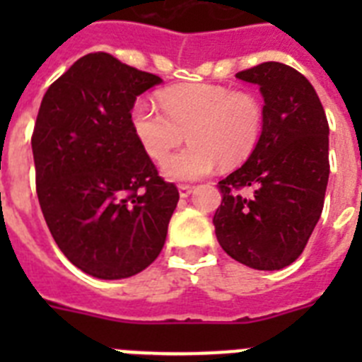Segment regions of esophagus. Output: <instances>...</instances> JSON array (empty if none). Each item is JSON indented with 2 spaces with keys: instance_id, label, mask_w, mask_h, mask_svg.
Masks as SVG:
<instances>
[{
  "instance_id": "34e87169",
  "label": "esophagus",
  "mask_w": 362,
  "mask_h": 362,
  "mask_svg": "<svg viewBox=\"0 0 362 362\" xmlns=\"http://www.w3.org/2000/svg\"><path fill=\"white\" fill-rule=\"evenodd\" d=\"M190 194H192L190 185H179V197H181V199H187Z\"/></svg>"
}]
</instances>
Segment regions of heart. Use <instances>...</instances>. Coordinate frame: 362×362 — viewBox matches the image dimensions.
<instances>
[{
    "instance_id": "b5f03b06",
    "label": "heart",
    "mask_w": 362,
    "mask_h": 362,
    "mask_svg": "<svg viewBox=\"0 0 362 362\" xmlns=\"http://www.w3.org/2000/svg\"><path fill=\"white\" fill-rule=\"evenodd\" d=\"M159 103L163 112L148 99H137L130 123L139 145L156 163L187 134L191 145L163 163V175L175 183L197 181L212 174L219 163L239 165L263 136L264 108L254 92L190 83L163 90Z\"/></svg>"
}]
</instances>
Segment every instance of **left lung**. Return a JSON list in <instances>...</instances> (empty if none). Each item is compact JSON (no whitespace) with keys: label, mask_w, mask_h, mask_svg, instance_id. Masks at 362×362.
<instances>
[{"label":"left lung","mask_w":362,"mask_h":362,"mask_svg":"<svg viewBox=\"0 0 362 362\" xmlns=\"http://www.w3.org/2000/svg\"><path fill=\"white\" fill-rule=\"evenodd\" d=\"M235 78L259 86L264 127L245 165L219 181L216 235L239 263L281 270L305 250L321 217L330 129L315 88L292 66L267 62ZM241 187H252L251 196L243 198Z\"/></svg>","instance_id":"left-lung-1"}]
</instances>
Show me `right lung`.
Returning <instances> with one entry per match:
<instances>
[{"instance_id":"1","label":"right lung","mask_w":362,"mask_h":362,"mask_svg":"<svg viewBox=\"0 0 362 362\" xmlns=\"http://www.w3.org/2000/svg\"><path fill=\"white\" fill-rule=\"evenodd\" d=\"M159 76L107 52L86 54L43 95L32 134L41 212L59 250L98 279H127L156 261L179 201L130 123Z\"/></svg>"}]
</instances>
